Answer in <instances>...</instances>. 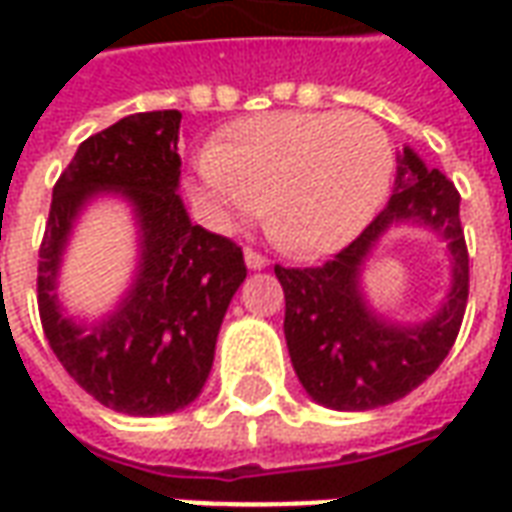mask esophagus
<instances>
[{"mask_svg": "<svg viewBox=\"0 0 512 512\" xmlns=\"http://www.w3.org/2000/svg\"><path fill=\"white\" fill-rule=\"evenodd\" d=\"M244 260H246V268H252V271H260V268L268 266L266 257L260 255V252H255V249H246Z\"/></svg>", "mask_w": 512, "mask_h": 512, "instance_id": "34e87169", "label": "esophagus"}]
</instances>
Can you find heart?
Wrapping results in <instances>:
<instances>
[{
    "instance_id": "b5f03b06",
    "label": "heart",
    "mask_w": 512,
    "mask_h": 512,
    "mask_svg": "<svg viewBox=\"0 0 512 512\" xmlns=\"http://www.w3.org/2000/svg\"><path fill=\"white\" fill-rule=\"evenodd\" d=\"M395 172L373 117L274 112L235 123L197 161L194 194L219 227L266 205L274 244L296 257L343 249L373 222Z\"/></svg>"
}]
</instances>
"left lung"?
Here are the masks:
<instances>
[{"instance_id":"1","label":"left lung","mask_w":512,"mask_h":512,"mask_svg":"<svg viewBox=\"0 0 512 512\" xmlns=\"http://www.w3.org/2000/svg\"><path fill=\"white\" fill-rule=\"evenodd\" d=\"M461 194L439 169L403 147L395 194L362 235L315 268L274 266L285 290L290 362L312 400L334 411L389 406L450 354L469 299V252L461 227ZM395 223H419L440 235L451 255V290L422 324L378 316L361 290L366 257Z\"/></svg>"}]
</instances>
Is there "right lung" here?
Here are the masks:
<instances>
[{"mask_svg":"<svg viewBox=\"0 0 512 512\" xmlns=\"http://www.w3.org/2000/svg\"><path fill=\"white\" fill-rule=\"evenodd\" d=\"M180 112H139L84 139L62 172L40 244L38 310L68 376L106 408L161 417L197 400L224 312L246 279L244 252L191 224L180 200ZM98 193L135 211L140 266L115 313L98 324L61 315L56 277L72 224Z\"/></svg>","mask_w":512,"mask_h":512,"instance_id":"add662e5","label":"right lung"}]
</instances>
